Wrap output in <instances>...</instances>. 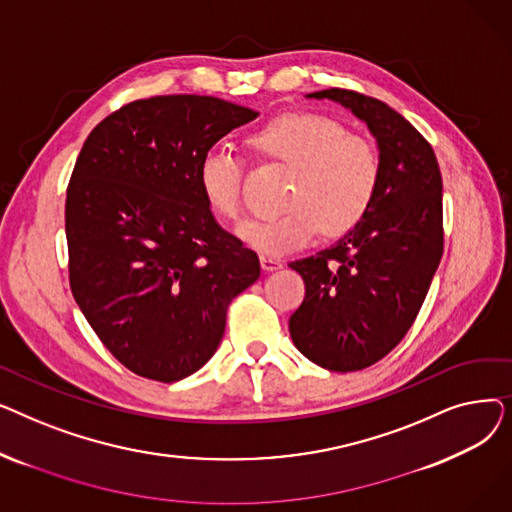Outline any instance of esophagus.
Listing matches in <instances>:
<instances>
[{"label":"esophagus","mask_w":512,"mask_h":512,"mask_svg":"<svg viewBox=\"0 0 512 512\" xmlns=\"http://www.w3.org/2000/svg\"><path fill=\"white\" fill-rule=\"evenodd\" d=\"M259 261H261V270L263 272H276V270H280V267H282V261L278 257H274V255H261Z\"/></svg>","instance_id":"1"}]
</instances>
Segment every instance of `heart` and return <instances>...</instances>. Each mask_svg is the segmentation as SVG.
I'll return each mask as SVG.
<instances>
[{
	"label": "heart",
	"instance_id": "heart-1",
	"mask_svg": "<svg viewBox=\"0 0 512 512\" xmlns=\"http://www.w3.org/2000/svg\"><path fill=\"white\" fill-rule=\"evenodd\" d=\"M261 155L290 166L284 213L240 228L253 249L282 255L305 247L319 232L342 234L361 222L373 203L382 176L375 147L328 116L284 114L249 137ZM240 157L224 147L209 149L199 164V186L209 207L238 220Z\"/></svg>",
	"mask_w": 512,
	"mask_h": 512
}]
</instances>
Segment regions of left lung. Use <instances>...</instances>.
Segmentation results:
<instances>
[{"label":"left lung","instance_id":"1","mask_svg":"<svg viewBox=\"0 0 512 512\" xmlns=\"http://www.w3.org/2000/svg\"><path fill=\"white\" fill-rule=\"evenodd\" d=\"M367 124L382 176L371 207L332 247L288 263L305 280L303 305L290 315L294 346L330 371H357L405 338L442 259V174L417 128L373 97L326 89Z\"/></svg>","mask_w":512,"mask_h":512}]
</instances>
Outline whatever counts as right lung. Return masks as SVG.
Returning <instances> with one entry per match:
<instances>
[{"label": "right lung", "instance_id": "right-lung-1", "mask_svg": "<svg viewBox=\"0 0 512 512\" xmlns=\"http://www.w3.org/2000/svg\"><path fill=\"white\" fill-rule=\"evenodd\" d=\"M259 112L218 97L132 101L87 137L66 193L70 288L124 367L178 382L218 351L226 311L261 274L215 222L201 157Z\"/></svg>", "mask_w": 512, "mask_h": 512}]
</instances>
